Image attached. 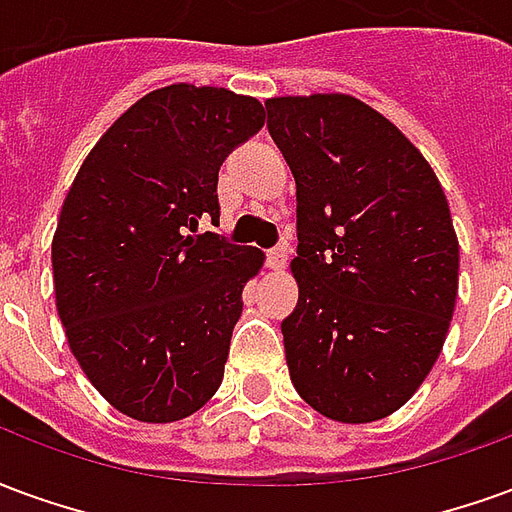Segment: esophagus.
I'll return each mask as SVG.
<instances>
[{"instance_id":"obj_1","label":"esophagus","mask_w":512,"mask_h":512,"mask_svg":"<svg viewBox=\"0 0 512 512\" xmlns=\"http://www.w3.org/2000/svg\"><path fill=\"white\" fill-rule=\"evenodd\" d=\"M285 263H288V249H285V246H274V249H268L266 266L271 268V271H282Z\"/></svg>"}]
</instances>
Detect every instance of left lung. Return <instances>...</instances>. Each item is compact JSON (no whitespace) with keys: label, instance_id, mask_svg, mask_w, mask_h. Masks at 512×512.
<instances>
[{"label":"left lung","instance_id":"obj_1","mask_svg":"<svg viewBox=\"0 0 512 512\" xmlns=\"http://www.w3.org/2000/svg\"><path fill=\"white\" fill-rule=\"evenodd\" d=\"M296 178L299 304L282 321L296 392L334 422H376L436 365L458 299V235L425 156L354 95L268 98Z\"/></svg>","mask_w":512,"mask_h":512}]
</instances>
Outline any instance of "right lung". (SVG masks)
<instances>
[{
	"label": "right lung",
	"instance_id": "1",
	"mask_svg": "<svg viewBox=\"0 0 512 512\" xmlns=\"http://www.w3.org/2000/svg\"><path fill=\"white\" fill-rule=\"evenodd\" d=\"M266 123L224 87L169 84L128 106L76 172L51 241L54 299L90 384L126 417L178 422L222 384L255 246L219 219V167Z\"/></svg>",
	"mask_w": 512,
	"mask_h": 512
}]
</instances>
